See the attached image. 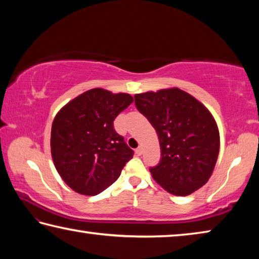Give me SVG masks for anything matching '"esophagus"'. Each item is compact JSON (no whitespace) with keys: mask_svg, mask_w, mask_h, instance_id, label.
<instances>
[{"mask_svg":"<svg viewBox=\"0 0 259 259\" xmlns=\"http://www.w3.org/2000/svg\"><path fill=\"white\" fill-rule=\"evenodd\" d=\"M135 152H137L138 156H141L142 153H143V148H142V147H139V148L137 149V150H135Z\"/></svg>","mask_w":259,"mask_h":259,"instance_id":"34e87169","label":"esophagus"}]
</instances>
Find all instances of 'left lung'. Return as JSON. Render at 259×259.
Wrapping results in <instances>:
<instances>
[{"mask_svg":"<svg viewBox=\"0 0 259 259\" xmlns=\"http://www.w3.org/2000/svg\"><path fill=\"white\" fill-rule=\"evenodd\" d=\"M135 106L155 127L161 159L150 168L153 180L174 196L205 185L220 152V131L208 108L179 88L135 94Z\"/></svg>","mask_w":259,"mask_h":259,"instance_id":"1","label":"left lung"}]
</instances>
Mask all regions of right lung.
I'll use <instances>...</instances> for the list:
<instances>
[{
  "instance_id": "obj_1",
  "label": "right lung",
  "mask_w": 259,
  "mask_h": 259,
  "mask_svg": "<svg viewBox=\"0 0 259 259\" xmlns=\"http://www.w3.org/2000/svg\"><path fill=\"white\" fill-rule=\"evenodd\" d=\"M133 101L128 93L97 88L58 111L51 128V156L59 175L75 192H102L133 158L132 149L113 128L115 118Z\"/></svg>"
}]
</instances>
